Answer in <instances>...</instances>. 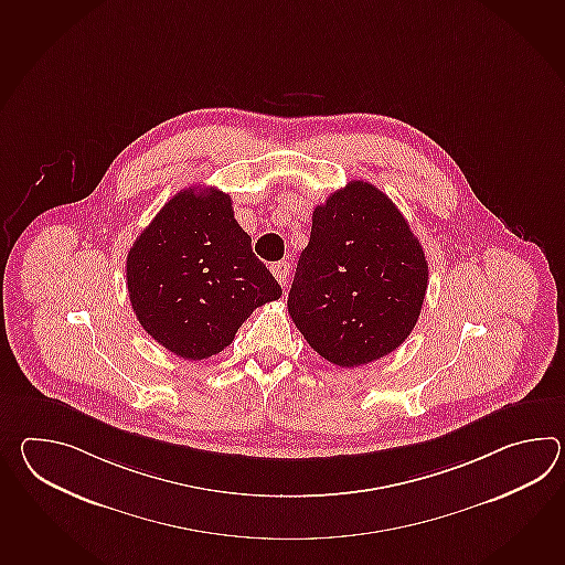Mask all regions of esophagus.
Here are the masks:
<instances>
[{
  "label": "esophagus",
  "instance_id": "obj_1",
  "mask_svg": "<svg viewBox=\"0 0 565 565\" xmlns=\"http://www.w3.org/2000/svg\"><path fill=\"white\" fill-rule=\"evenodd\" d=\"M271 274L276 276L277 281H279V286L281 288H286L289 281V264L288 262H276V264H271Z\"/></svg>",
  "mask_w": 565,
  "mask_h": 565
}]
</instances>
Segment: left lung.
Returning a JSON list of instances; mask_svg holds the SVG:
<instances>
[{
	"label": "left lung",
	"instance_id": "8db88e82",
	"mask_svg": "<svg viewBox=\"0 0 565 565\" xmlns=\"http://www.w3.org/2000/svg\"><path fill=\"white\" fill-rule=\"evenodd\" d=\"M426 289V253L405 216L373 184L352 180L313 209L288 310L313 351L351 369L405 342Z\"/></svg>",
	"mask_w": 565,
	"mask_h": 565
}]
</instances>
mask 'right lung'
I'll list each match as a JSON object with an SVG mask.
<instances>
[{"label":"right lung","mask_w":565,"mask_h":565,"mask_svg":"<svg viewBox=\"0 0 565 565\" xmlns=\"http://www.w3.org/2000/svg\"><path fill=\"white\" fill-rule=\"evenodd\" d=\"M127 291L143 330L186 361L226 349L255 308L281 296L231 196L194 186L166 202L136 238Z\"/></svg>","instance_id":"add662e5"}]
</instances>
